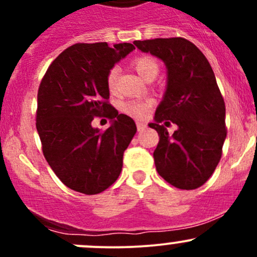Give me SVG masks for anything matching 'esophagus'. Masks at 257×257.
Listing matches in <instances>:
<instances>
[{
    "mask_svg": "<svg viewBox=\"0 0 257 257\" xmlns=\"http://www.w3.org/2000/svg\"><path fill=\"white\" fill-rule=\"evenodd\" d=\"M137 128H138V132H143L147 128V124L143 121H137Z\"/></svg>",
    "mask_w": 257,
    "mask_h": 257,
    "instance_id": "34e87169",
    "label": "esophagus"
}]
</instances>
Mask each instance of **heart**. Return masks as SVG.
I'll use <instances>...</instances> for the list:
<instances>
[{
    "label": "heart",
    "mask_w": 257,
    "mask_h": 257,
    "mask_svg": "<svg viewBox=\"0 0 257 257\" xmlns=\"http://www.w3.org/2000/svg\"><path fill=\"white\" fill-rule=\"evenodd\" d=\"M133 66L136 71L144 79L149 78L150 76H157L159 71V64L157 59L150 56H141L137 57L133 61ZM119 69L118 67H113L107 74V85L110 92H113L116 87V80H118ZM152 102L150 100L143 99H131L120 103V110L128 115L134 116V118H144L149 113Z\"/></svg>",
    "instance_id": "obj_1"
}]
</instances>
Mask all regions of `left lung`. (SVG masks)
I'll use <instances>...</instances> for the list:
<instances>
[{"label": "left lung", "instance_id": "left-lung-1", "mask_svg": "<svg viewBox=\"0 0 257 257\" xmlns=\"http://www.w3.org/2000/svg\"><path fill=\"white\" fill-rule=\"evenodd\" d=\"M137 48L164 62L167 87L149 123L159 136L158 174L173 186L191 190L211 177L226 138L225 103L211 66L201 51L181 37L134 41ZM177 124L173 135L165 126Z\"/></svg>", "mask_w": 257, "mask_h": 257}]
</instances>
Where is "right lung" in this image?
Here are the masks:
<instances>
[{"label":"right lung","mask_w":257,"mask_h":257,"mask_svg":"<svg viewBox=\"0 0 257 257\" xmlns=\"http://www.w3.org/2000/svg\"><path fill=\"white\" fill-rule=\"evenodd\" d=\"M133 49L132 43H77L52 62L41 82L36 128L43 155L72 190L94 195L120 174L124 150L137 125L107 102V74ZM102 113L111 119L105 132L91 125L94 116Z\"/></svg>","instance_id":"add662e5"}]
</instances>
